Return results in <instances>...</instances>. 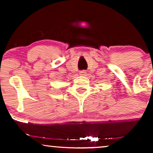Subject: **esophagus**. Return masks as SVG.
Wrapping results in <instances>:
<instances>
[{
  "label": "esophagus",
  "mask_w": 153,
  "mask_h": 153,
  "mask_svg": "<svg viewBox=\"0 0 153 153\" xmlns=\"http://www.w3.org/2000/svg\"><path fill=\"white\" fill-rule=\"evenodd\" d=\"M86 71H80V75H82V76H84V75H86Z\"/></svg>",
  "instance_id": "34e87169"
}]
</instances>
